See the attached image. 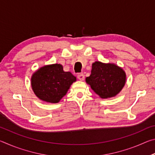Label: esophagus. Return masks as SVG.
<instances>
[{
	"mask_svg": "<svg viewBox=\"0 0 155 155\" xmlns=\"http://www.w3.org/2000/svg\"><path fill=\"white\" fill-rule=\"evenodd\" d=\"M77 78H78V80L83 81L84 79H85V75H84L83 73H81V74H78L77 75Z\"/></svg>",
	"mask_w": 155,
	"mask_h": 155,
	"instance_id": "esophagus-1",
	"label": "esophagus"
}]
</instances>
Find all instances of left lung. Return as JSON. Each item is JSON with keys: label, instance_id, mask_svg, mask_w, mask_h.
Listing matches in <instances>:
<instances>
[{"label": "left lung", "instance_id": "8db88e82", "mask_svg": "<svg viewBox=\"0 0 155 155\" xmlns=\"http://www.w3.org/2000/svg\"><path fill=\"white\" fill-rule=\"evenodd\" d=\"M91 88L103 98L116 96L124 86L126 74L115 64L96 61L92 64L91 74L86 78Z\"/></svg>", "mask_w": 155, "mask_h": 155}]
</instances>
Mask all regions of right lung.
<instances>
[{"label": "right lung", "mask_w": 155, "mask_h": 155, "mask_svg": "<svg viewBox=\"0 0 155 155\" xmlns=\"http://www.w3.org/2000/svg\"><path fill=\"white\" fill-rule=\"evenodd\" d=\"M76 77L70 72H64L60 64L46 65L36 71L31 78V86L39 98L57 103L67 93Z\"/></svg>", "instance_id": "obj_1"}]
</instances>
